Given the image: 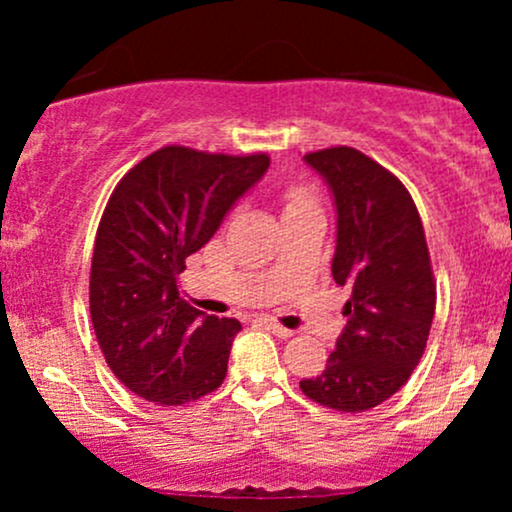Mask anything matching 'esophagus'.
<instances>
[{
	"label": "esophagus",
	"mask_w": 512,
	"mask_h": 512,
	"mask_svg": "<svg viewBox=\"0 0 512 512\" xmlns=\"http://www.w3.org/2000/svg\"><path fill=\"white\" fill-rule=\"evenodd\" d=\"M257 325H262L264 330H269V332L276 334V337H281V339L293 337L291 330H286V327H281L276 320H269V317H257Z\"/></svg>",
	"instance_id": "1"
}]
</instances>
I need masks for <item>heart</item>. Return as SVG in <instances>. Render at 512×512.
I'll return each mask as SVG.
<instances>
[{
    "label": "heart",
    "instance_id": "heart-1",
    "mask_svg": "<svg viewBox=\"0 0 512 512\" xmlns=\"http://www.w3.org/2000/svg\"><path fill=\"white\" fill-rule=\"evenodd\" d=\"M284 202H286V209L305 207V204H313V192L303 185H291L289 190L284 192Z\"/></svg>",
    "mask_w": 512,
    "mask_h": 512
}]
</instances>
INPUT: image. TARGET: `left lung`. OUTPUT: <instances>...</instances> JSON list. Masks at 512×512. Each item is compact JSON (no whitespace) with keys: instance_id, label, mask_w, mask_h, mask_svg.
<instances>
[{"instance_id":"1","label":"left lung","mask_w":512,"mask_h":512,"mask_svg":"<svg viewBox=\"0 0 512 512\" xmlns=\"http://www.w3.org/2000/svg\"><path fill=\"white\" fill-rule=\"evenodd\" d=\"M305 163L334 195L332 276L351 298L337 349L320 375L301 380V390L322 407L356 414L390 399L419 366L436 313V279L424 223L397 175L351 146L310 151Z\"/></svg>"}]
</instances>
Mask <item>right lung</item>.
<instances>
[{
    "label": "right lung",
    "instance_id": "add662e5",
    "mask_svg": "<svg viewBox=\"0 0 512 512\" xmlns=\"http://www.w3.org/2000/svg\"><path fill=\"white\" fill-rule=\"evenodd\" d=\"M267 168V154L173 144L117 182L98 223L88 305L105 363L134 395L180 407L221 387L240 322L192 308L175 279Z\"/></svg>",
    "mask_w": 512,
    "mask_h": 512
}]
</instances>
